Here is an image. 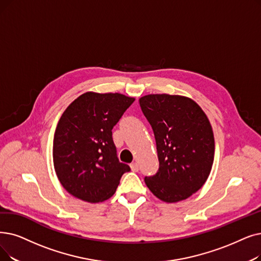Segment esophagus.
<instances>
[{
  "label": "esophagus",
  "instance_id": "34e87169",
  "mask_svg": "<svg viewBox=\"0 0 261 261\" xmlns=\"http://www.w3.org/2000/svg\"><path fill=\"white\" fill-rule=\"evenodd\" d=\"M130 167H131V169H132L133 172H139V163H138V162H133V163H131Z\"/></svg>",
  "mask_w": 261,
  "mask_h": 261
}]
</instances>
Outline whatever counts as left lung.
Listing matches in <instances>:
<instances>
[{
	"label": "left lung",
	"instance_id": "1",
	"mask_svg": "<svg viewBox=\"0 0 261 261\" xmlns=\"http://www.w3.org/2000/svg\"><path fill=\"white\" fill-rule=\"evenodd\" d=\"M153 130L159 169L145 177L152 194L166 202L187 199L206 182L214 159V138L208 117L190 98L156 94L140 99Z\"/></svg>",
	"mask_w": 261,
	"mask_h": 261
}]
</instances>
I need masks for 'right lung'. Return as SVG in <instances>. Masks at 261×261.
I'll return each instance as SVG.
<instances>
[{
  "label": "right lung",
  "mask_w": 261,
  "mask_h": 261,
  "mask_svg": "<svg viewBox=\"0 0 261 261\" xmlns=\"http://www.w3.org/2000/svg\"><path fill=\"white\" fill-rule=\"evenodd\" d=\"M134 98L88 92L69 105L53 140L55 173L64 189L88 202L109 199L130 166L119 162L112 129Z\"/></svg>",
  "instance_id": "obj_1"
}]
</instances>
